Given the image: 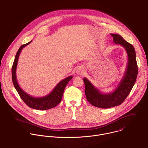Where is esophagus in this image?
Returning a JSON list of instances; mask_svg holds the SVG:
<instances>
[{
  "label": "esophagus",
  "instance_id": "obj_1",
  "mask_svg": "<svg viewBox=\"0 0 148 148\" xmlns=\"http://www.w3.org/2000/svg\"><path fill=\"white\" fill-rule=\"evenodd\" d=\"M83 72H84V69L83 68H82V67H79L78 69H77V74H79V75H80V74H82V73H83Z\"/></svg>",
  "mask_w": 148,
  "mask_h": 148
}]
</instances>
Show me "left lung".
I'll list each match as a JSON object with an SVG mask.
<instances>
[{"label":"left lung","mask_w":148,"mask_h":148,"mask_svg":"<svg viewBox=\"0 0 148 148\" xmlns=\"http://www.w3.org/2000/svg\"><path fill=\"white\" fill-rule=\"evenodd\" d=\"M115 44L122 45L126 50L127 56L126 69L120 82L114 91L103 93L86 78H84L85 95L88 101L93 106L108 108L121 105L130 93L137 79L138 66L134 47L117 34H111Z\"/></svg>","instance_id":"1"}]
</instances>
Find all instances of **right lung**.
Here are the masks:
<instances>
[{
    "instance_id": "obj_1",
    "label": "right lung",
    "mask_w": 148,
    "mask_h": 148,
    "mask_svg": "<svg viewBox=\"0 0 148 148\" xmlns=\"http://www.w3.org/2000/svg\"><path fill=\"white\" fill-rule=\"evenodd\" d=\"M32 41L21 45L16 53L11 70L12 82L19 96L27 106L37 110H49L56 107L58 104L60 103L63 95L64 90L68 82L73 78V76L71 75L67 77V78L60 81L51 93L43 97H34L23 90L19 86L16 79V67L18 58L22 49L25 47L29 44Z\"/></svg>"
}]
</instances>
